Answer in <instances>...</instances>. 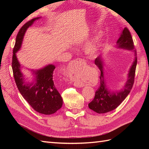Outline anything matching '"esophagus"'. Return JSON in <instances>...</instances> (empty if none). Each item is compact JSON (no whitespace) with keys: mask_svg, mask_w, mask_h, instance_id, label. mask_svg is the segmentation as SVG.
<instances>
[{"mask_svg":"<svg viewBox=\"0 0 149 149\" xmlns=\"http://www.w3.org/2000/svg\"><path fill=\"white\" fill-rule=\"evenodd\" d=\"M85 62H86V61L84 60H83V59H81V58H77V59H76V60H73V61H71V65L72 67L74 68V67H76V66H78V65L79 64H80V63H84ZM74 84L75 86L78 87V88L81 87V86L78 84V83H74Z\"/></svg>","mask_w":149,"mask_h":149,"instance_id":"34e87169","label":"esophagus"}]
</instances>
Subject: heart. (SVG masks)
Masks as SVG:
<instances>
[{"instance_id": "obj_1", "label": "heart", "mask_w": 149, "mask_h": 149, "mask_svg": "<svg viewBox=\"0 0 149 149\" xmlns=\"http://www.w3.org/2000/svg\"><path fill=\"white\" fill-rule=\"evenodd\" d=\"M98 48V43L97 41H95L89 44L88 47H87V49L90 52V53H94L96 52ZM76 80H77V79L76 78Z\"/></svg>"}]
</instances>
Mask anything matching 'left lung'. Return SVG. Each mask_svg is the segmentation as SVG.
I'll return each instance as SVG.
<instances>
[{"label":"left lung","mask_w":149,"mask_h":149,"mask_svg":"<svg viewBox=\"0 0 149 149\" xmlns=\"http://www.w3.org/2000/svg\"><path fill=\"white\" fill-rule=\"evenodd\" d=\"M118 47L128 50L132 51L134 53L135 60L130 68L128 73V78L126 81L123 89L120 91H111L107 88L104 78L103 61L101 56L96 58L94 63L101 71L100 85L95 93V96L93 100L88 104L89 109L99 114L106 113L115 109L120 103L128 96L130 90L132 89L134 83L135 73H136L137 65V51L134 49V45L132 37L129 30L125 27L122 31L119 38L117 41Z\"/></svg>","instance_id":"1"}]
</instances>
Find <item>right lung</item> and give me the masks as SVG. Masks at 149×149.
Returning <instances> with one entry per match:
<instances>
[{
	"instance_id": "add662e5",
	"label": "right lung",
	"mask_w": 149,
	"mask_h": 149,
	"mask_svg": "<svg viewBox=\"0 0 149 149\" xmlns=\"http://www.w3.org/2000/svg\"><path fill=\"white\" fill-rule=\"evenodd\" d=\"M39 19L40 17L31 19L20 29L13 49L12 67L17 86L22 96L35 111L40 114L49 115L55 113L63 105L62 97L53 82L55 65H48L42 69L33 70L34 81L32 83H26L16 56V53L21 48L26 30Z\"/></svg>"
}]
</instances>
